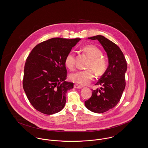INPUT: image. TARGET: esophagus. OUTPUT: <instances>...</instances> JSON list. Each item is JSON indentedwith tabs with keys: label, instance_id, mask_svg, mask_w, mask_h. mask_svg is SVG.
Masks as SVG:
<instances>
[{
	"label": "esophagus",
	"instance_id": "34e87169",
	"mask_svg": "<svg viewBox=\"0 0 148 148\" xmlns=\"http://www.w3.org/2000/svg\"><path fill=\"white\" fill-rule=\"evenodd\" d=\"M74 88H77V89H82V87L80 86H79L78 84H75V85H74Z\"/></svg>",
	"mask_w": 148,
	"mask_h": 148
}]
</instances>
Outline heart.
I'll return each instance as SVG.
<instances>
[{"mask_svg":"<svg viewBox=\"0 0 148 148\" xmlns=\"http://www.w3.org/2000/svg\"><path fill=\"white\" fill-rule=\"evenodd\" d=\"M83 51L91 59L88 68L94 70L97 75H101L107 68V62L101 58L102 51L94 45H87L83 47ZM65 64L69 69H73L75 66V53L69 52L65 59ZM94 77L93 72L91 69L79 70L70 75V79L80 85H87Z\"/></svg>","mask_w":148,"mask_h":148,"instance_id":"1","label":"heart"}]
</instances>
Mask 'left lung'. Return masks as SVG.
<instances>
[{
    "mask_svg": "<svg viewBox=\"0 0 148 148\" xmlns=\"http://www.w3.org/2000/svg\"><path fill=\"white\" fill-rule=\"evenodd\" d=\"M97 40L107 53L108 65L96 86L100 89L92 90L91 97L85 102V106L92 112L103 113L115 107L121 98L125 89L127 62L120 47L102 35L88 37Z\"/></svg>",
    "mask_w": 148,
    "mask_h": 148,
    "instance_id": "1",
    "label": "left lung"
}]
</instances>
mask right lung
<instances>
[{
    "instance_id": "obj_1",
    "label": "right lung",
    "mask_w": 148,
    "mask_h": 148,
    "mask_svg": "<svg viewBox=\"0 0 148 148\" xmlns=\"http://www.w3.org/2000/svg\"><path fill=\"white\" fill-rule=\"evenodd\" d=\"M80 38H52L37 45L27 58L23 87L36 110L46 114L61 111L73 83L66 81V55Z\"/></svg>"
}]
</instances>
